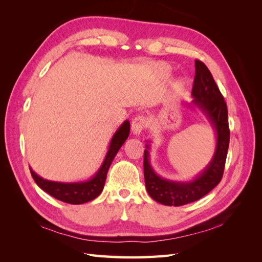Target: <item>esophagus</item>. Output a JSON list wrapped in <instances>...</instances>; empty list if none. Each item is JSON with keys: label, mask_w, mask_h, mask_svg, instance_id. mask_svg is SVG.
Wrapping results in <instances>:
<instances>
[{"label": "esophagus", "mask_w": 262, "mask_h": 262, "mask_svg": "<svg viewBox=\"0 0 262 262\" xmlns=\"http://www.w3.org/2000/svg\"><path fill=\"white\" fill-rule=\"evenodd\" d=\"M145 126H146L145 118L142 116H138L132 120L131 130H132L134 136H140V133L144 130Z\"/></svg>", "instance_id": "1"}]
</instances>
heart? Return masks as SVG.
<instances>
[{"label":"heart","mask_w":262,"mask_h":262,"mask_svg":"<svg viewBox=\"0 0 262 262\" xmlns=\"http://www.w3.org/2000/svg\"><path fill=\"white\" fill-rule=\"evenodd\" d=\"M155 71L158 75V77H161L162 80H167V78L170 76V69L168 66L166 64H157L155 67ZM186 85L185 80H180L177 84V89L180 90L181 87H184Z\"/></svg>","instance_id":"1"}]
</instances>
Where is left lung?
<instances>
[{
    "label": "left lung",
    "mask_w": 262,
    "mask_h": 262,
    "mask_svg": "<svg viewBox=\"0 0 262 262\" xmlns=\"http://www.w3.org/2000/svg\"><path fill=\"white\" fill-rule=\"evenodd\" d=\"M195 75L192 87L191 105L207 117L216 136V145L212 160L199 175L190 181H173L162 178L149 163V144L144 150V179L147 193L153 200L165 205L180 207L194 202L215 188L223 177L229 129L226 102L214 78L203 62L195 60Z\"/></svg>",
    "instance_id": "1"
}]
</instances>
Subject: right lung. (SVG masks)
Segmentation results:
<instances>
[{
	"label": "right lung",
	"instance_id": "add662e5",
	"mask_svg": "<svg viewBox=\"0 0 262 262\" xmlns=\"http://www.w3.org/2000/svg\"><path fill=\"white\" fill-rule=\"evenodd\" d=\"M130 133V122L125 120L119 129L115 132L114 137L110 141L108 147V152L105 156V160L97 172L95 173L91 179L78 182H59L43 179L38 176L37 173L31 169V176H33L36 184L39 188H41L43 191L52 195L55 199L63 201L70 204H82L89 202L97 198L104 189L105 181L107 177L108 169L112 165L115 156L118 150L123 145L125 140L128 139Z\"/></svg>",
	"mask_w": 262,
	"mask_h": 262
}]
</instances>
